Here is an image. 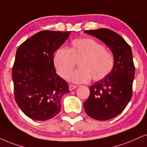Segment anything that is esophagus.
<instances>
[{"label": "esophagus", "mask_w": 147, "mask_h": 147, "mask_svg": "<svg viewBox=\"0 0 147 147\" xmlns=\"http://www.w3.org/2000/svg\"><path fill=\"white\" fill-rule=\"evenodd\" d=\"M76 88H77V86H76V85L70 84L69 86V90H73Z\"/></svg>", "instance_id": "1"}]
</instances>
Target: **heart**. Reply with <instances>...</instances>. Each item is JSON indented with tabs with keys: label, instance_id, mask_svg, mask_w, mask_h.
<instances>
[{
	"label": "heart",
	"instance_id": "heart-1",
	"mask_svg": "<svg viewBox=\"0 0 147 147\" xmlns=\"http://www.w3.org/2000/svg\"><path fill=\"white\" fill-rule=\"evenodd\" d=\"M79 61V69L68 80L76 84L104 79L112 71L115 59L100 43L92 38L76 39L69 49L61 47L54 57V64L60 76L66 78Z\"/></svg>",
	"mask_w": 147,
	"mask_h": 147
}]
</instances>
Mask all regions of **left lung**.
I'll use <instances>...</instances> for the list:
<instances>
[{
	"label": "left lung",
	"mask_w": 147,
	"mask_h": 147,
	"mask_svg": "<svg viewBox=\"0 0 147 147\" xmlns=\"http://www.w3.org/2000/svg\"><path fill=\"white\" fill-rule=\"evenodd\" d=\"M84 32L104 42L115 59L113 69L90 86V95L84 102L85 112L89 117L96 120H109L123 111L131 98L135 75L131 48L120 35L108 28Z\"/></svg>",
	"instance_id": "obj_1"
}]
</instances>
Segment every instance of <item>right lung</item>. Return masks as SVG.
Returning <instances> with one entry per match:
<instances>
[{
  "label": "right lung",
  "mask_w": 147,
  "mask_h": 147,
  "mask_svg": "<svg viewBox=\"0 0 147 147\" xmlns=\"http://www.w3.org/2000/svg\"><path fill=\"white\" fill-rule=\"evenodd\" d=\"M70 33L43 30L17 49L12 68L14 97L22 111L33 120L55 117L63 96L69 93L67 83L56 73L53 58Z\"/></svg>",
  "instance_id": "1"
}]
</instances>
